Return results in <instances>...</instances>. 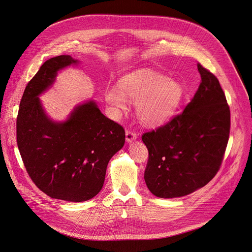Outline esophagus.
<instances>
[{
    "instance_id": "esophagus-1",
    "label": "esophagus",
    "mask_w": 252,
    "mask_h": 252,
    "mask_svg": "<svg viewBox=\"0 0 252 252\" xmlns=\"http://www.w3.org/2000/svg\"><path fill=\"white\" fill-rule=\"evenodd\" d=\"M136 138H137V135H136L135 132L130 131V130L126 131V140L127 143H130V142L134 141Z\"/></svg>"
}]
</instances>
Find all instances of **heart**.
I'll use <instances>...</instances> for the list:
<instances>
[{
    "label": "heart",
    "mask_w": 252,
    "mask_h": 252,
    "mask_svg": "<svg viewBox=\"0 0 252 252\" xmlns=\"http://www.w3.org/2000/svg\"><path fill=\"white\" fill-rule=\"evenodd\" d=\"M120 89L107 87L106 102L118 112L126 109V99L136 102L138 119L144 126L151 127L169 122L183 97V87L179 81L149 70L125 76L121 79Z\"/></svg>",
    "instance_id": "b5f03b06"
}]
</instances>
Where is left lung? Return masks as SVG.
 Wrapping results in <instances>:
<instances>
[{
  "label": "left lung",
  "instance_id": "1",
  "mask_svg": "<svg viewBox=\"0 0 252 252\" xmlns=\"http://www.w3.org/2000/svg\"><path fill=\"white\" fill-rule=\"evenodd\" d=\"M201 83L184 112L146 132L144 173L148 189L160 198L182 197L206 186L217 174L228 144L230 108L217 77L197 64Z\"/></svg>",
  "mask_w": 252,
  "mask_h": 252
}]
</instances>
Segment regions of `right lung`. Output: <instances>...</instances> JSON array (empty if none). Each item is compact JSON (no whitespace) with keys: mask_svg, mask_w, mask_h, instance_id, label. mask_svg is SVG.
<instances>
[{"mask_svg":"<svg viewBox=\"0 0 252 252\" xmlns=\"http://www.w3.org/2000/svg\"><path fill=\"white\" fill-rule=\"evenodd\" d=\"M78 63L68 55L46 61L28 82L16 120L17 146L29 177L48 196L69 202L100 192L108 163L126 141L123 126L105 117L94 100L76 105L63 121L46 113L39 96L61 70Z\"/></svg>","mask_w":252,"mask_h":252,"instance_id":"1","label":"right lung"}]
</instances>
